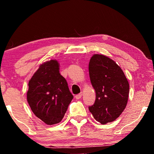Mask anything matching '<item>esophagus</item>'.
Instances as JSON below:
<instances>
[{"label": "esophagus", "instance_id": "obj_1", "mask_svg": "<svg viewBox=\"0 0 154 154\" xmlns=\"http://www.w3.org/2000/svg\"><path fill=\"white\" fill-rule=\"evenodd\" d=\"M82 92H81V93L78 94H77L76 96H75V98H76V99H79V98H82Z\"/></svg>", "mask_w": 154, "mask_h": 154}]
</instances>
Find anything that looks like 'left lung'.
I'll use <instances>...</instances> for the list:
<instances>
[{
    "label": "left lung",
    "mask_w": 154,
    "mask_h": 154,
    "mask_svg": "<svg viewBox=\"0 0 154 154\" xmlns=\"http://www.w3.org/2000/svg\"><path fill=\"white\" fill-rule=\"evenodd\" d=\"M91 83L96 92V100L89 110L102 124L112 122L126 108L129 83L123 71L113 60L94 54L89 63Z\"/></svg>",
    "instance_id": "1"
}]
</instances>
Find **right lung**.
<instances>
[{
    "instance_id": "1",
    "label": "right lung",
    "mask_w": 154,
    "mask_h": 154,
    "mask_svg": "<svg viewBox=\"0 0 154 154\" xmlns=\"http://www.w3.org/2000/svg\"><path fill=\"white\" fill-rule=\"evenodd\" d=\"M72 98L55 60L41 64L28 82L27 100L31 110L48 125L62 121Z\"/></svg>"
}]
</instances>
